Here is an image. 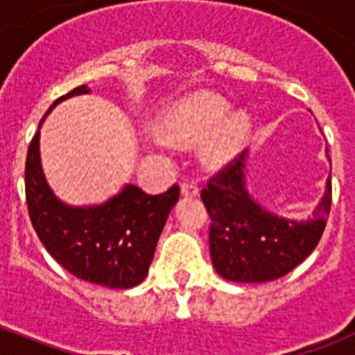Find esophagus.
Returning <instances> with one entry per match:
<instances>
[{"label": "esophagus", "mask_w": 355, "mask_h": 355, "mask_svg": "<svg viewBox=\"0 0 355 355\" xmlns=\"http://www.w3.org/2000/svg\"><path fill=\"white\" fill-rule=\"evenodd\" d=\"M181 193H183V196H197V193H199V188H197L196 181H183V184H181Z\"/></svg>", "instance_id": "esophagus-1"}]
</instances>
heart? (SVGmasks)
Segmentation results:
<instances>
[{
	"label": "heart",
	"instance_id": "obj_1",
	"mask_svg": "<svg viewBox=\"0 0 355 355\" xmlns=\"http://www.w3.org/2000/svg\"><path fill=\"white\" fill-rule=\"evenodd\" d=\"M233 106L224 97L215 94H199L181 103L163 122V135L175 142H192L205 135H213L206 147V155L211 162H225L233 158L245 144L250 131L249 115H231Z\"/></svg>",
	"mask_w": 355,
	"mask_h": 355
}]
</instances>
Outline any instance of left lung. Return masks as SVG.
<instances>
[{
    "label": "left lung",
    "instance_id": "left-lung-1",
    "mask_svg": "<svg viewBox=\"0 0 355 355\" xmlns=\"http://www.w3.org/2000/svg\"><path fill=\"white\" fill-rule=\"evenodd\" d=\"M245 155L243 150L215 172L200 190V199L211 220L209 254L215 270L234 283H266L293 270L318 245L331 211L332 183L329 175L313 218H281L247 193Z\"/></svg>",
    "mask_w": 355,
    "mask_h": 355
}]
</instances>
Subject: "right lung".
<instances>
[{
    "mask_svg": "<svg viewBox=\"0 0 355 355\" xmlns=\"http://www.w3.org/2000/svg\"><path fill=\"white\" fill-rule=\"evenodd\" d=\"M87 92V85H80L58 97L49 110ZM39 135L37 131L28 146L24 188L31 225L42 245L78 279L115 290L142 283L168 213L180 199V187L172 184L167 192L149 196L126 184L105 205L72 208L56 199L44 180Z\"/></svg>",
    "mask_w": 355,
    "mask_h": 355,
    "instance_id": "1",
    "label": "right lung"
}]
</instances>
